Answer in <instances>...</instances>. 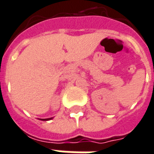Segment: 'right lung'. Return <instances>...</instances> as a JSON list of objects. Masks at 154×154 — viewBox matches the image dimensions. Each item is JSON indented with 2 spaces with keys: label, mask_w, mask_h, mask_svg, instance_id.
Segmentation results:
<instances>
[{
  "label": "right lung",
  "mask_w": 154,
  "mask_h": 154,
  "mask_svg": "<svg viewBox=\"0 0 154 154\" xmlns=\"http://www.w3.org/2000/svg\"><path fill=\"white\" fill-rule=\"evenodd\" d=\"M52 119V118H50V119H40L41 120H49V119Z\"/></svg>",
  "instance_id": "obj_1"
}]
</instances>
